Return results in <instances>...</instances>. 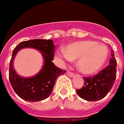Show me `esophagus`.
<instances>
[{
    "instance_id": "1",
    "label": "esophagus",
    "mask_w": 124,
    "mask_h": 124,
    "mask_svg": "<svg viewBox=\"0 0 124 124\" xmlns=\"http://www.w3.org/2000/svg\"><path fill=\"white\" fill-rule=\"evenodd\" d=\"M67 76H69V77H72L74 76V73L73 72H71V71H67Z\"/></svg>"
}]
</instances>
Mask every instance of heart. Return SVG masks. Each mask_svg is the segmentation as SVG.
Instances as JSON below:
<instances>
[{
    "label": "heart",
    "mask_w": 124,
    "mask_h": 124,
    "mask_svg": "<svg viewBox=\"0 0 124 124\" xmlns=\"http://www.w3.org/2000/svg\"><path fill=\"white\" fill-rule=\"evenodd\" d=\"M58 57L64 62L78 59V67L85 73H93L99 71L108 56V47L95 41H84L68 45L65 50L57 53Z\"/></svg>",
    "instance_id": "1"
}]
</instances>
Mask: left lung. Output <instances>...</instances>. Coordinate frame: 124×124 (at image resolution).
Returning <instances> with one entry per match:
<instances>
[{
	"instance_id": "obj_1",
	"label": "left lung",
	"mask_w": 124,
	"mask_h": 124,
	"mask_svg": "<svg viewBox=\"0 0 124 124\" xmlns=\"http://www.w3.org/2000/svg\"><path fill=\"white\" fill-rule=\"evenodd\" d=\"M109 64L93 76L84 77V86L76 89L78 95L83 99L96 101L104 98L114 85L116 77V61L115 53L111 51Z\"/></svg>"
}]
</instances>
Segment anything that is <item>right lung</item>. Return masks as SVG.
Segmentation results:
<instances>
[{
	"label": "right lung",
	"mask_w": 124,
	"mask_h": 124,
	"mask_svg": "<svg viewBox=\"0 0 124 124\" xmlns=\"http://www.w3.org/2000/svg\"><path fill=\"white\" fill-rule=\"evenodd\" d=\"M23 47H33L40 50L45 58V64L41 71L32 78L19 77L13 69V60L17 52ZM55 45L51 39H32L21 42L14 48L9 67V79L16 94L22 99L35 102L46 99L51 94L56 78L66 73L56 67L52 60L54 57Z\"/></svg>",
	"instance_id": "1"
}]
</instances>
